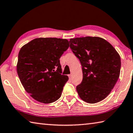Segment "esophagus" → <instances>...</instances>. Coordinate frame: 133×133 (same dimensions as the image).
I'll use <instances>...</instances> for the list:
<instances>
[{"instance_id": "34e87169", "label": "esophagus", "mask_w": 133, "mask_h": 133, "mask_svg": "<svg viewBox=\"0 0 133 133\" xmlns=\"http://www.w3.org/2000/svg\"><path fill=\"white\" fill-rule=\"evenodd\" d=\"M69 77L70 79H71V78H72V75L71 74H69Z\"/></svg>"}]
</instances>
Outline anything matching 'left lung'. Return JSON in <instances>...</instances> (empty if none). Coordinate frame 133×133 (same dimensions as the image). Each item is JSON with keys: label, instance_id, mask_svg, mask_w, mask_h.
Instances as JSON below:
<instances>
[{"label": "left lung", "instance_id": "left-lung-1", "mask_svg": "<svg viewBox=\"0 0 133 133\" xmlns=\"http://www.w3.org/2000/svg\"><path fill=\"white\" fill-rule=\"evenodd\" d=\"M70 47L80 62L83 78L76 90L82 99L95 103L107 97L119 77L121 60L110 43L99 37L70 39Z\"/></svg>", "mask_w": 133, "mask_h": 133}]
</instances>
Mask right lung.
Returning a JSON list of instances; mask_svg holds the SVG:
<instances>
[{"label":"right lung","instance_id":"obj_1","mask_svg":"<svg viewBox=\"0 0 133 133\" xmlns=\"http://www.w3.org/2000/svg\"><path fill=\"white\" fill-rule=\"evenodd\" d=\"M69 41L56 38H39L21 48L17 71L25 91L36 101L50 103L60 98L67 76L62 75L60 57Z\"/></svg>","mask_w":133,"mask_h":133}]
</instances>
